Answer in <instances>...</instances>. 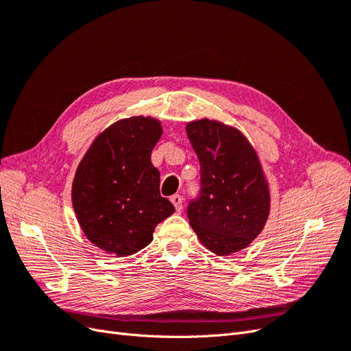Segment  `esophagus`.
<instances>
[{"label":"esophagus","instance_id":"34e87169","mask_svg":"<svg viewBox=\"0 0 351 351\" xmlns=\"http://www.w3.org/2000/svg\"><path fill=\"white\" fill-rule=\"evenodd\" d=\"M171 202H173V205L177 210H182V208H183V197L182 196H180V195L171 196Z\"/></svg>","mask_w":351,"mask_h":351}]
</instances>
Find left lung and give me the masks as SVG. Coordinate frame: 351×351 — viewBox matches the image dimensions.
<instances>
[{
  "label": "left lung",
  "mask_w": 351,
  "mask_h": 351,
  "mask_svg": "<svg viewBox=\"0 0 351 351\" xmlns=\"http://www.w3.org/2000/svg\"><path fill=\"white\" fill-rule=\"evenodd\" d=\"M200 162V197L187 217L199 241L217 256L246 249L271 210V193L261 158L237 127L200 119L186 124Z\"/></svg>",
  "instance_id": "1"
}]
</instances>
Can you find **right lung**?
Masks as SVG:
<instances>
[{
	"instance_id": "add662e5",
	"label": "right lung",
	"mask_w": 351,
	"mask_h": 351,
	"mask_svg": "<svg viewBox=\"0 0 351 351\" xmlns=\"http://www.w3.org/2000/svg\"><path fill=\"white\" fill-rule=\"evenodd\" d=\"M161 121L133 115L99 133L74 174L71 202L79 226L98 249L123 258L154 240L174 206L159 193L151 154L161 139Z\"/></svg>"
}]
</instances>
